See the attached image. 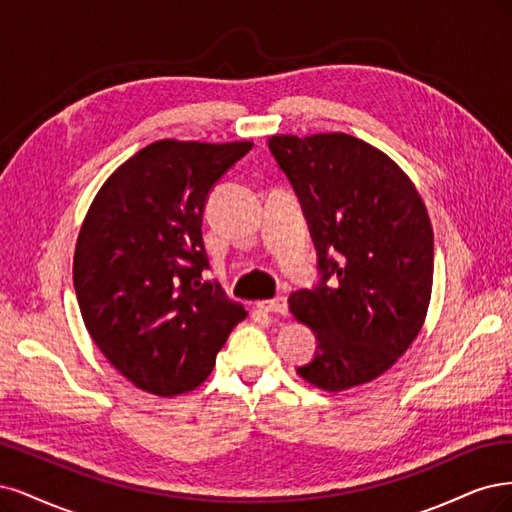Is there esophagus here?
Wrapping results in <instances>:
<instances>
[{"label":"esophagus","mask_w":512,"mask_h":512,"mask_svg":"<svg viewBox=\"0 0 512 512\" xmlns=\"http://www.w3.org/2000/svg\"><path fill=\"white\" fill-rule=\"evenodd\" d=\"M257 308L263 310V312H274V315H285V312H287V300L285 298L263 300V302H257Z\"/></svg>","instance_id":"obj_1"}]
</instances>
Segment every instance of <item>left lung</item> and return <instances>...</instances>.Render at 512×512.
<instances>
[{"mask_svg":"<svg viewBox=\"0 0 512 512\" xmlns=\"http://www.w3.org/2000/svg\"><path fill=\"white\" fill-rule=\"evenodd\" d=\"M298 191L321 285L289 295L319 346L298 374L338 393L385 374L421 332L434 283V234L419 191L389 155L355 136L268 140Z\"/></svg>","mask_w":512,"mask_h":512,"instance_id":"8db88e82","label":"left lung"}]
</instances>
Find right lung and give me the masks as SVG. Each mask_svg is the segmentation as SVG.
Returning <instances> with one entry per match:
<instances>
[{
  "mask_svg": "<svg viewBox=\"0 0 512 512\" xmlns=\"http://www.w3.org/2000/svg\"><path fill=\"white\" fill-rule=\"evenodd\" d=\"M253 142L157 140L114 170L80 225L74 289L97 349L138 389L174 398L202 385L249 312L217 280L202 212Z\"/></svg>",
  "mask_w": 512,
  "mask_h": 512,
  "instance_id": "add662e5",
  "label": "right lung"
}]
</instances>
